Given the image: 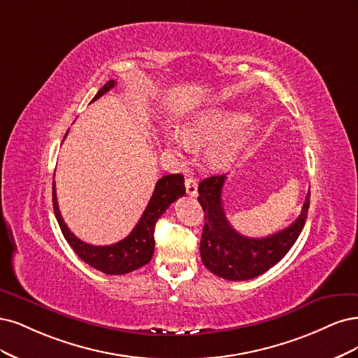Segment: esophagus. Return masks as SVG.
Segmentation results:
<instances>
[{
	"label": "esophagus",
	"mask_w": 358,
	"mask_h": 358,
	"mask_svg": "<svg viewBox=\"0 0 358 358\" xmlns=\"http://www.w3.org/2000/svg\"><path fill=\"white\" fill-rule=\"evenodd\" d=\"M186 193L189 196L198 194V181H196L193 177L186 178Z\"/></svg>",
	"instance_id": "obj_1"
}]
</instances>
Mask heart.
<instances>
[{"label": "heart", "mask_w": 358, "mask_h": 358, "mask_svg": "<svg viewBox=\"0 0 358 358\" xmlns=\"http://www.w3.org/2000/svg\"><path fill=\"white\" fill-rule=\"evenodd\" d=\"M257 128V123L250 120L245 111L210 106L187 117L182 131H165L164 141L176 152L211 144L205 153L206 162L214 169H223L234 162L241 150L255 136Z\"/></svg>", "instance_id": "b5f03b06"}]
</instances>
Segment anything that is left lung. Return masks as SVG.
I'll return each mask as SVG.
<instances>
[{"label": "left lung", "instance_id": "left-lung-1", "mask_svg": "<svg viewBox=\"0 0 358 358\" xmlns=\"http://www.w3.org/2000/svg\"><path fill=\"white\" fill-rule=\"evenodd\" d=\"M226 176H213L199 182V203L205 214L201 257L206 269L229 281L252 280L269 271L290 250L305 226L309 196L290 226L266 238H248L229 223L222 205Z\"/></svg>", "mask_w": 358, "mask_h": 358}]
</instances>
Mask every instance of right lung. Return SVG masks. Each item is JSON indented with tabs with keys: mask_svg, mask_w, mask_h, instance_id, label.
<instances>
[{
	"mask_svg": "<svg viewBox=\"0 0 358 358\" xmlns=\"http://www.w3.org/2000/svg\"><path fill=\"white\" fill-rule=\"evenodd\" d=\"M116 86L114 80H110L103 85L95 98L96 101L103 94H107L110 89ZM53 211L56 220L59 223L62 235L65 236L68 244L77 252V256L82 259L89 266L95 268L107 275H124L132 271L140 269L147 264L153 257L155 251V226L168 206L176 202L181 196L186 194L184 187V177L181 174H169L160 178L156 182L153 196L150 198L147 208L144 210L140 222L132 229V232L124 239L111 245H90L80 241L62 220L59 208H57L56 189L53 181Z\"/></svg>",
	"mask_w": 358,
	"mask_h": 358,
	"instance_id": "right-lung-1",
	"label": "right lung"
}]
</instances>
